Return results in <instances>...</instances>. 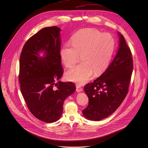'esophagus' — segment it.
I'll use <instances>...</instances> for the list:
<instances>
[{
	"mask_svg": "<svg viewBox=\"0 0 148 148\" xmlns=\"http://www.w3.org/2000/svg\"><path fill=\"white\" fill-rule=\"evenodd\" d=\"M76 91L78 92L82 91V88L79 85H76Z\"/></svg>",
	"mask_w": 148,
	"mask_h": 148,
	"instance_id": "obj_1",
	"label": "esophagus"
}]
</instances>
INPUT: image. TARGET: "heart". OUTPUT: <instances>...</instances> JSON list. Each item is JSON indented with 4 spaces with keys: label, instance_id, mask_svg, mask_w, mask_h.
<instances>
[{
    "label": "heart",
    "instance_id": "1",
    "mask_svg": "<svg viewBox=\"0 0 148 148\" xmlns=\"http://www.w3.org/2000/svg\"><path fill=\"white\" fill-rule=\"evenodd\" d=\"M115 48L113 37L95 29L87 28L78 31L71 38V43L63 45L60 51L62 62L71 68L81 56L80 64L69 71L68 79L83 84L92 76L102 73L108 67Z\"/></svg>",
    "mask_w": 148,
    "mask_h": 148
}]
</instances>
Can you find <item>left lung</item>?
Wrapping results in <instances>:
<instances>
[{
    "label": "left lung",
    "mask_w": 148,
    "mask_h": 148,
    "mask_svg": "<svg viewBox=\"0 0 148 148\" xmlns=\"http://www.w3.org/2000/svg\"><path fill=\"white\" fill-rule=\"evenodd\" d=\"M118 34L119 48L113 61L100 77L84 88L89 102L82 114L87 119L98 121L108 117L128 92L133 70L132 53L123 35Z\"/></svg>",
    "instance_id": "8db88e82"
}]
</instances>
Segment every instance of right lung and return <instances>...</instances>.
<instances>
[{"label": "right lung", "instance_id": "1", "mask_svg": "<svg viewBox=\"0 0 148 148\" xmlns=\"http://www.w3.org/2000/svg\"><path fill=\"white\" fill-rule=\"evenodd\" d=\"M60 31L56 26L41 29L26 41L20 57L21 92L31 113L47 123L60 118L65 99L76 89L71 82L59 81L63 74Z\"/></svg>", "mask_w": 148, "mask_h": 148}]
</instances>
